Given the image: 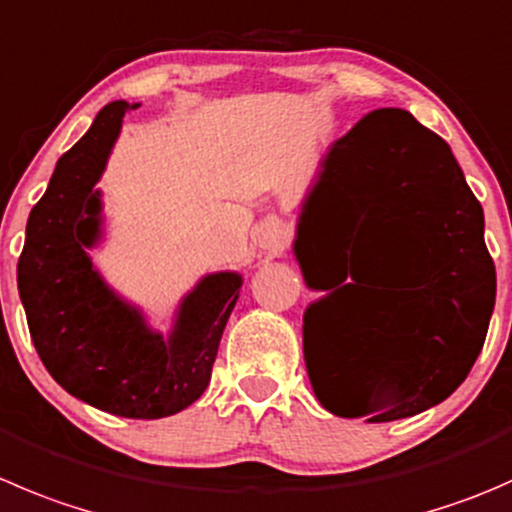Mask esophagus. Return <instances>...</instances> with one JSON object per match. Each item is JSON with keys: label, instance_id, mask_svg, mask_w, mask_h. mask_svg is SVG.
Listing matches in <instances>:
<instances>
[{"label": "esophagus", "instance_id": "obj_1", "mask_svg": "<svg viewBox=\"0 0 512 512\" xmlns=\"http://www.w3.org/2000/svg\"><path fill=\"white\" fill-rule=\"evenodd\" d=\"M255 242L262 250L277 255V252L285 250L287 242H290V230H287V225L282 220H267L257 227Z\"/></svg>", "mask_w": 512, "mask_h": 512}]
</instances>
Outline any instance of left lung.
<instances>
[{
	"label": "left lung",
	"mask_w": 512,
	"mask_h": 512,
	"mask_svg": "<svg viewBox=\"0 0 512 512\" xmlns=\"http://www.w3.org/2000/svg\"><path fill=\"white\" fill-rule=\"evenodd\" d=\"M317 226L336 232V255L320 283L306 275V235ZM483 232V207L448 142L405 109H375L330 147L295 240L307 285L330 290L307 307L302 325L322 408L390 423L460 388L495 307ZM342 301H367L373 310L365 326L341 330L351 357L345 373L330 376L311 350Z\"/></svg>",
	"instance_id": "8db88e82"
}]
</instances>
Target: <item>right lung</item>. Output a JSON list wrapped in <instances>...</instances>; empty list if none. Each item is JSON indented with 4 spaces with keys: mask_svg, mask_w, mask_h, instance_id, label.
<instances>
[{
    "mask_svg": "<svg viewBox=\"0 0 512 512\" xmlns=\"http://www.w3.org/2000/svg\"><path fill=\"white\" fill-rule=\"evenodd\" d=\"M127 109V102L107 104L59 157L47 192L29 212L17 282L34 347L69 395L104 413L157 420L185 410L210 385L242 277L217 272L200 280L165 340L97 275L87 255L102 225L94 185Z\"/></svg>",
    "mask_w": 512,
    "mask_h": 512,
    "instance_id": "1",
    "label": "right lung"
}]
</instances>
